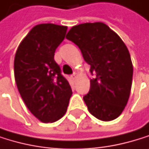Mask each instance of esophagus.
<instances>
[{"mask_svg": "<svg viewBox=\"0 0 149 149\" xmlns=\"http://www.w3.org/2000/svg\"><path fill=\"white\" fill-rule=\"evenodd\" d=\"M77 78H78V74H77L76 72H74V73L72 74V75H71V79H72L73 80H75Z\"/></svg>", "mask_w": 149, "mask_h": 149, "instance_id": "1", "label": "esophagus"}]
</instances>
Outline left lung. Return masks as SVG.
<instances>
[{
	"instance_id": "8db88e82",
	"label": "left lung",
	"mask_w": 149,
	"mask_h": 149,
	"mask_svg": "<svg viewBox=\"0 0 149 149\" xmlns=\"http://www.w3.org/2000/svg\"><path fill=\"white\" fill-rule=\"evenodd\" d=\"M66 39L79 47L90 72L95 75L83 97L89 112L102 121L118 118L129 100L133 73L125 44L102 22L73 26Z\"/></svg>"
}]
</instances>
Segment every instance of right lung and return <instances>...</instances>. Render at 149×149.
<instances>
[{
	"label": "right lung",
	"mask_w": 149,
	"mask_h": 149,
	"mask_svg": "<svg viewBox=\"0 0 149 149\" xmlns=\"http://www.w3.org/2000/svg\"><path fill=\"white\" fill-rule=\"evenodd\" d=\"M66 31L67 26L55 24L35 25L16 52L14 74L17 89L31 113L43 123L63 118L72 94L54 59Z\"/></svg>",
	"instance_id": "obj_1"
}]
</instances>
